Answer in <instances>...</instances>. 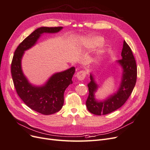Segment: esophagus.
Here are the masks:
<instances>
[{
	"label": "esophagus",
	"mask_w": 150,
	"mask_h": 150,
	"mask_svg": "<svg viewBox=\"0 0 150 150\" xmlns=\"http://www.w3.org/2000/svg\"><path fill=\"white\" fill-rule=\"evenodd\" d=\"M86 75V73L84 71H80L77 72L76 77H77V78L78 79V80L83 81Z\"/></svg>",
	"instance_id": "34e87169"
}]
</instances>
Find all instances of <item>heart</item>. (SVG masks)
<instances>
[{
    "label": "heart",
    "instance_id": "b5f03b06",
    "mask_svg": "<svg viewBox=\"0 0 150 150\" xmlns=\"http://www.w3.org/2000/svg\"><path fill=\"white\" fill-rule=\"evenodd\" d=\"M103 38L100 36L89 35L80 40L81 46L85 49H93L103 42Z\"/></svg>",
    "mask_w": 150,
    "mask_h": 150
}]
</instances>
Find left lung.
<instances>
[{"instance_id": "1", "label": "left lung", "mask_w": 150, "mask_h": 150, "mask_svg": "<svg viewBox=\"0 0 150 150\" xmlns=\"http://www.w3.org/2000/svg\"><path fill=\"white\" fill-rule=\"evenodd\" d=\"M121 57V59L117 61L122 69L120 86L115 93L104 100L99 101L95 99V93L98 89V85L92 73L90 74L91 81L88 84L89 96L86 104L88 110L94 115H104L116 111L126 103L133 91L137 82V67L132 51L125 40Z\"/></svg>"}]
</instances>
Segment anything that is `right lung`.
Segmentation results:
<instances>
[{
    "label": "right lung",
    "mask_w": 150,
    "mask_h": 150,
    "mask_svg": "<svg viewBox=\"0 0 150 150\" xmlns=\"http://www.w3.org/2000/svg\"><path fill=\"white\" fill-rule=\"evenodd\" d=\"M62 28L41 27L35 30L17 47L11 64L12 77L17 94L28 107L45 115L61 110L64 104V93L72 83L75 67L54 74L44 85L36 86L29 82L22 72V59L24 52L34 46L42 34L57 33Z\"/></svg>",
    "instance_id": "1"
}]
</instances>
